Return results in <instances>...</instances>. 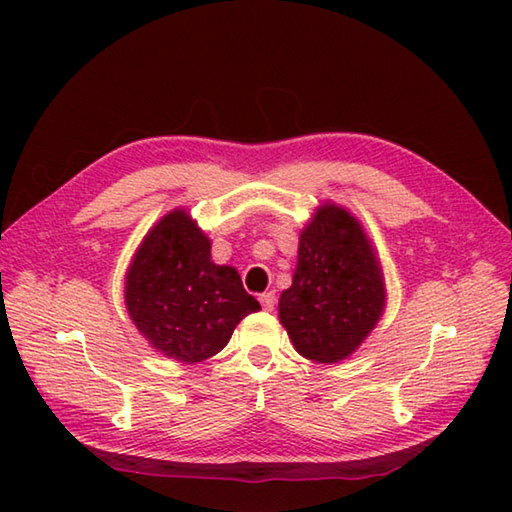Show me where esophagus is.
<instances>
[{
  "instance_id": "34e87169",
  "label": "esophagus",
  "mask_w": 512,
  "mask_h": 512,
  "mask_svg": "<svg viewBox=\"0 0 512 512\" xmlns=\"http://www.w3.org/2000/svg\"><path fill=\"white\" fill-rule=\"evenodd\" d=\"M259 301H262V306H264V310H273L275 308V301H277V297H275V292H264V295H259Z\"/></svg>"
}]
</instances>
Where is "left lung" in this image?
I'll use <instances>...</instances> for the list:
<instances>
[{
	"instance_id": "obj_1",
	"label": "left lung",
	"mask_w": 512,
	"mask_h": 512,
	"mask_svg": "<svg viewBox=\"0 0 512 512\" xmlns=\"http://www.w3.org/2000/svg\"><path fill=\"white\" fill-rule=\"evenodd\" d=\"M383 308V270L363 226L341 206H319L301 231L292 286L279 299L295 350L314 363H339L376 328Z\"/></svg>"
}]
</instances>
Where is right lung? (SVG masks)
Segmentation results:
<instances>
[{
	"label": "right lung",
	"instance_id": "right-lung-1",
	"mask_svg": "<svg viewBox=\"0 0 512 512\" xmlns=\"http://www.w3.org/2000/svg\"><path fill=\"white\" fill-rule=\"evenodd\" d=\"M125 306L151 347L180 363L215 356L235 325L262 308L235 268L211 262V239L182 209L162 217L138 246Z\"/></svg>",
	"mask_w": 512,
	"mask_h": 512
}]
</instances>
